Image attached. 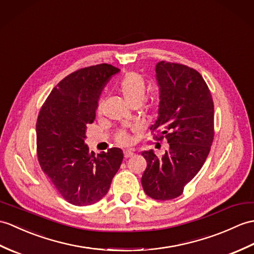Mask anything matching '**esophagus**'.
<instances>
[{
    "instance_id": "esophagus-1",
    "label": "esophagus",
    "mask_w": 254,
    "mask_h": 254,
    "mask_svg": "<svg viewBox=\"0 0 254 254\" xmlns=\"http://www.w3.org/2000/svg\"><path fill=\"white\" fill-rule=\"evenodd\" d=\"M134 155V151L133 150H126L125 151V157L127 159V158H131L132 156Z\"/></svg>"
}]
</instances>
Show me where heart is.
<instances>
[{"instance_id":"1","label":"heart","mask_w":254,"mask_h":254,"mask_svg":"<svg viewBox=\"0 0 254 254\" xmlns=\"http://www.w3.org/2000/svg\"><path fill=\"white\" fill-rule=\"evenodd\" d=\"M119 91L125 97L127 102L131 105H140L143 103L146 94V81L144 76L137 72L127 73L119 82ZM102 109V99L98 102L97 111ZM118 140L121 144L128 143V136L126 132H120L118 134Z\"/></svg>"}]
</instances>
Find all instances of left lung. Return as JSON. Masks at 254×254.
Returning a JSON list of instances; mask_svg holds the SVG:
<instances>
[{
  "label": "left lung",
  "instance_id": "8db88e82",
  "mask_svg": "<svg viewBox=\"0 0 254 254\" xmlns=\"http://www.w3.org/2000/svg\"><path fill=\"white\" fill-rule=\"evenodd\" d=\"M155 72L158 118L150 129L156 138H167L169 148L161 157L152 149L141 152L147 161L141 185L150 198L171 200L181 196L209 155L214 106L208 85L194 69L159 62Z\"/></svg>",
  "mask_w": 254,
  "mask_h": 254
}]
</instances>
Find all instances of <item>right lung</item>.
Returning a JSON list of instances; mask_svg holds the SVG:
<instances>
[{
    "mask_svg": "<svg viewBox=\"0 0 254 254\" xmlns=\"http://www.w3.org/2000/svg\"><path fill=\"white\" fill-rule=\"evenodd\" d=\"M119 71L100 64L69 74L53 88L38 117L41 168L62 196L79 207L106 196L123 160L120 148L95 156L85 144L87 126L95 120L102 92Z\"/></svg>",
    "mask_w": 254,
    "mask_h": 254,
    "instance_id": "right-lung-1",
    "label": "right lung"
}]
</instances>
